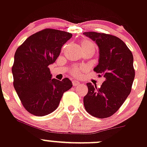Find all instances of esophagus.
<instances>
[{"instance_id": "1", "label": "esophagus", "mask_w": 147, "mask_h": 147, "mask_svg": "<svg viewBox=\"0 0 147 147\" xmlns=\"http://www.w3.org/2000/svg\"><path fill=\"white\" fill-rule=\"evenodd\" d=\"M72 84H73L74 86H78L79 85H80V83L78 82L73 81V82H72Z\"/></svg>"}]
</instances>
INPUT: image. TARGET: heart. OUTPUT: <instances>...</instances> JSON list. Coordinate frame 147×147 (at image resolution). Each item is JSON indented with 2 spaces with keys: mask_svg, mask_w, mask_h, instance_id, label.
<instances>
[{
  "mask_svg": "<svg viewBox=\"0 0 147 147\" xmlns=\"http://www.w3.org/2000/svg\"><path fill=\"white\" fill-rule=\"evenodd\" d=\"M81 47L82 49H86V48H89V47H95V46H94V43L92 42V41H90V40L83 39L81 41ZM81 69H83V68L74 69L73 73L75 74V75H78V74H80V72Z\"/></svg>",
  "mask_w": 147,
  "mask_h": 147,
  "instance_id": "obj_1",
  "label": "heart"
}]
</instances>
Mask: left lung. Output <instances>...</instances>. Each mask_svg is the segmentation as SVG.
I'll list each match as a JSON object with an SVG mask.
<instances>
[{"instance_id": "obj_1", "label": "left lung", "mask_w": 147, "mask_h": 147, "mask_svg": "<svg viewBox=\"0 0 147 147\" xmlns=\"http://www.w3.org/2000/svg\"><path fill=\"white\" fill-rule=\"evenodd\" d=\"M83 34L98 47V63L94 68L105 81L97 88L86 83L88 93L84 97L86 112L105 118L113 115L129 96L135 79L133 55L121 39L113 35L89 32Z\"/></svg>"}]
</instances>
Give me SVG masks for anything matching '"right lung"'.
Instances as JSON below:
<instances>
[{"mask_svg":"<svg viewBox=\"0 0 147 147\" xmlns=\"http://www.w3.org/2000/svg\"><path fill=\"white\" fill-rule=\"evenodd\" d=\"M72 34L46 29L30 36L18 47L12 68L13 85L25 109L44 116L58 108L63 94L72 86L68 78L52 79L49 66L56 61Z\"/></svg>","mask_w":147,"mask_h":147,"instance_id":"add662e5","label":"right lung"}]
</instances>
